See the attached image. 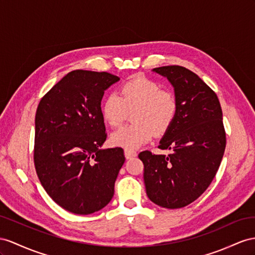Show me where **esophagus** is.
I'll return each mask as SVG.
<instances>
[{"label":"esophagus","mask_w":255,"mask_h":255,"mask_svg":"<svg viewBox=\"0 0 255 255\" xmlns=\"http://www.w3.org/2000/svg\"><path fill=\"white\" fill-rule=\"evenodd\" d=\"M124 153H125V157H126L127 159H130V158H132V157H135V156H136L135 151H132V149L125 148V151H124Z\"/></svg>","instance_id":"1"}]
</instances>
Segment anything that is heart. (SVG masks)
I'll return each mask as SVG.
<instances>
[{"label":"heart","instance_id":"1","mask_svg":"<svg viewBox=\"0 0 255 255\" xmlns=\"http://www.w3.org/2000/svg\"><path fill=\"white\" fill-rule=\"evenodd\" d=\"M178 111V101L172 93L144 76H135L124 83L119 95L110 94L103 100L101 114L111 127H119L131 113L130 125L111 135L114 145L135 148L148 142L153 133H165L171 126Z\"/></svg>","mask_w":255,"mask_h":255}]
</instances>
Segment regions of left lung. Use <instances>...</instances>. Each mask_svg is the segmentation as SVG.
I'll return each mask as SVG.
<instances>
[{
  "mask_svg": "<svg viewBox=\"0 0 255 255\" xmlns=\"http://www.w3.org/2000/svg\"><path fill=\"white\" fill-rule=\"evenodd\" d=\"M153 71L171 83L178 111L158 145L171 153L139 154L145 190L156 205L183 208L207 190L218 172L226 146L223 114L217 94L194 72L180 65Z\"/></svg>",
  "mask_w": 255,
  "mask_h": 255,
  "instance_id": "1",
  "label": "left lung"
}]
</instances>
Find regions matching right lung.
I'll return each mask as SVG.
<instances>
[{"label": "right lung", "mask_w": 255, "mask_h": 255, "mask_svg": "<svg viewBox=\"0 0 255 255\" xmlns=\"http://www.w3.org/2000/svg\"><path fill=\"white\" fill-rule=\"evenodd\" d=\"M120 77L75 70L45 95L35 114L34 166L44 190L69 212L86 215L112 199L125 156L101 149L107 139L101 100Z\"/></svg>", "instance_id": "1"}]
</instances>
